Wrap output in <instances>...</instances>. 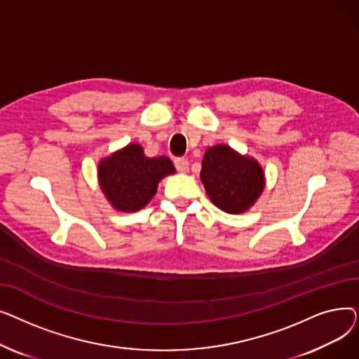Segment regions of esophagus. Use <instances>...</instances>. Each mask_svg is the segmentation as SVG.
Listing matches in <instances>:
<instances>
[{
	"label": "esophagus",
	"instance_id": "34e87169",
	"mask_svg": "<svg viewBox=\"0 0 359 359\" xmlns=\"http://www.w3.org/2000/svg\"><path fill=\"white\" fill-rule=\"evenodd\" d=\"M175 167L177 168V172L180 173H186L187 170H189V161H187V158H176L175 160Z\"/></svg>",
	"mask_w": 359,
	"mask_h": 359
}]
</instances>
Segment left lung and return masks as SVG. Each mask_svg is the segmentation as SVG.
Wrapping results in <instances>:
<instances>
[{"label": "left lung", "instance_id": "8db88e82", "mask_svg": "<svg viewBox=\"0 0 359 359\" xmlns=\"http://www.w3.org/2000/svg\"><path fill=\"white\" fill-rule=\"evenodd\" d=\"M201 180L210 199L229 214H241L250 208L265 187L262 167L227 145L205 151Z\"/></svg>", "mask_w": 359, "mask_h": 359}]
</instances>
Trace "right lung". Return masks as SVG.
Here are the masks:
<instances>
[{
	"instance_id": "1",
	"label": "right lung",
	"mask_w": 359,
	"mask_h": 359,
	"mask_svg": "<svg viewBox=\"0 0 359 359\" xmlns=\"http://www.w3.org/2000/svg\"><path fill=\"white\" fill-rule=\"evenodd\" d=\"M175 172L167 157L148 158L142 147L129 144L99 164V180L113 208L135 212L153 199L158 182Z\"/></svg>"
}]
</instances>
